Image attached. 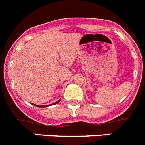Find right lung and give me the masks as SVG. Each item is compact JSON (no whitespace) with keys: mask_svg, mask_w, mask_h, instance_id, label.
<instances>
[{"mask_svg":"<svg viewBox=\"0 0 145 145\" xmlns=\"http://www.w3.org/2000/svg\"><path fill=\"white\" fill-rule=\"evenodd\" d=\"M61 101V99H59V100H57V101L56 102V103H54L53 104H51V105H36V104H33V105H35V106H37V107H40V108H45V107H48V106H50V105H54V104H57L59 102Z\"/></svg>","mask_w":145,"mask_h":145,"instance_id":"right-lung-1","label":"right lung"}]
</instances>
